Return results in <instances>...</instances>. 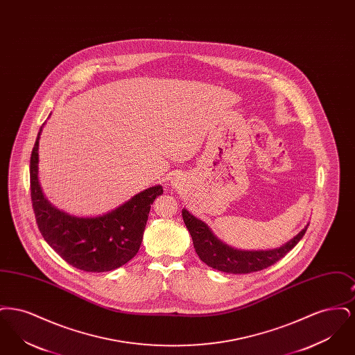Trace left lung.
Returning <instances> with one entry per match:
<instances>
[{
  "label": "left lung",
  "mask_w": 355,
  "mask_h": 355,
  "mask_svg": "<svg viewBox=\"0 0 355 355\" xmlns=\"http://www.w3.org/2000/svg\"><path fill=\"white\" fill-rule=\"evenodd\" d=\"M182 218L201 261L216 270L229 274H248L274 265L302 239L309 226L307 223L297 236L279 248L269 250H242L222 242L203 220L194 217L186 209L182 210Z\"/></svg>",
  "instance_id": "left-lung-1"
}]
</instances>
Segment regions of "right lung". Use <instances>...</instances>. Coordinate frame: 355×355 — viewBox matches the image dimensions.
I'll use <instances>...</instances> for the list:
<instances>
[{
    "instance_id": "add662e5",
    "label": "right lung",
    "mask_w": 355,
    "mask_h": 355,
    "mask_svg": "<svg viewBox=\"0 0 355 355\" xmlns=\"http://www.w3.org/2000/svg\"><path fill=\"white\" fill-rule=\"evenodd\" d=\"M44 125L31 157V194L41 234L55 253L80 270L119 269L138 253L150 205L164 193L162 186L148 187L96 217H77L60 210L48 201L38 180V146Z\"/></svg>"
}]
</instances>
